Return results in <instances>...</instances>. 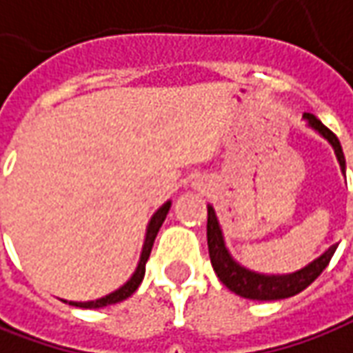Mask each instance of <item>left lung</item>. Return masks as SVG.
<instances>
[{
    "instance_id": "obj_1",
    "label": "left lung",
    "mask_w": 353,
    "mask_h": 353,
    "mask_svg": "<svg viewBox=\"0 0 353 353\" xmlns=\"http://www.w3.org/2000/svg\"><path fill=\"white\" fill-rule=\"evenodd\" d=\"M303 117L307 119L309 125L319 131L332 145L342 172H346V160H344V152H342L338 137L328 127L323 125L321 119H317L313 114H303ZM207 241L210 263H212V268L220 278V282L237 296L247 297V299H259V301L286 299V297L303 292L328 267V263H330V259H332L338 247L332 245L321 257L315 259L313 263H309L307 267L297 270V272H292V274H276V276L274 274H257L253 270H247L245 267L237 265L232 255L228 253L226 245H224V237H222V230L218 224L216 212L210 205H208Z\"/></svg>"
}]
</instances>
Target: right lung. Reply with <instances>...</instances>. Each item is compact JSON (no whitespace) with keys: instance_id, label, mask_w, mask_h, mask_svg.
I'll return each instance as SVG.
<instances>
[{"instance_id":"add662e5","label":"right lung","mask_w":353,"mask_h":353,"mask_svg":"<svg viewBox=\"0 0 353 353\" xmlns=\"http://www.w3.org/2000/svg\"><path fill=\"white\" fill-rule=\"evenodd\" d=\"M170 207H172V203L168 201L166 205H162V207L158 208L157 212H154V216L150 218L148 228H146V237H145V245H143V253H141V261H139V265H137V270L133 272V276L129 278L123 286L119 288V290H116V292H112V294H108L106 297L96 299V301H83V303H79V301H69V305H75V307H83V309H98V307H106V305H114V303H119V301H123V299H127V297L131 296L137 288L141 286V282H143L146 261H148V257H150V251H152V245H154V239H157L158 230H160V226H162V222L166 220V214H168V210H170Z\"/></svg>"}]
</instances>
